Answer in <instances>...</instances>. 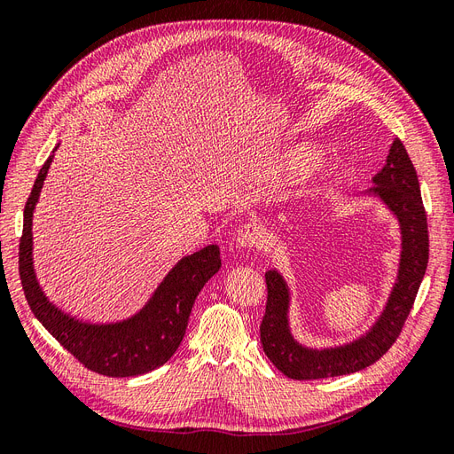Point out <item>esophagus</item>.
Listing matches in <instances>:
<instances>
[{"mask_svg": "<svg viewBox=\"0 0 454 454\" xmlns=\"http://www.w3.org/2000/svg\"><path fill=\"white\" fill-rule=\"evenodd\" d=\"M235 242H237L239 248L252 250V248H259L261 242H263V237H261V232L255 225H242L237 231Z\"/></svg>", "mask_w": 454, "mask_h": 454, "instance_id": "esophagus-1", "label": "esophagus"}]
</instances>
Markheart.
I'll return each mask as SVG.
<instances>
[{"label":"heart","mask_w":454,"mask_h":454,"mask_svg":"<svg viewBox=\"0 0 454 454\" xmlns=\"http://www.w3.org/2000/svg\"><path fill=\"white\" fill-rule=\"evenodd\" d=\"M322 157H324L322 145L303 142V144H297V145L287 149L278 162H280V168L284 172L299 174V172H305L310 167H314V164L318 162ZM332 176L335 177V180H340V177L345 176V168L337 164V167L332 168Z\"/></svg>","instance_id":"b5f03b06"}]
</instances>
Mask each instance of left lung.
<instances>
[{"label": "left lung", "mask_w": 454, "mask_h": 454, "mask_svg": "<svg viewBox=\"0 0 454 454\" xmlns=\"http://www.w3.org/2000/svg\"><path fill=\"white\" fill-rule=\"evenodd\" d=\"M364 197L377 199L400 225V263L387 305L365 333L333 347H309L299 342L290 325L292 290L278 269L265 272L267 309L261 322V345L267 358L286 377L295 380L350 375L375 364L394 345L413 309L417 292L428 267V222L420 197L417 170L407 149L394 140L387 164L375 174Z\"/></svg>", "instance_id": "left-lung-1"}]
</instances>
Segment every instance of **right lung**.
I'll return each instance as SVG.
<instances>
[{"label":"right lung","instance_id":"1","mask_svg":"<svg viewBox=\"0 0 454 454\" xmlns=\"http://www.w3.org/2000/svg\"><path fill=\"white\" fill-rule=\"evenodd\" d=\"M59 147V144H57ZM41 167L28 202L19 248V272L26 301L35 318L60 345L72 352L87 369L106 377H136L167 364L185 335L191 309L204 284L222 269L215 244L182 257L170 269L147 303L119 322L90 324L66 314L41 290L34 269V210L54 159Z\"/></svg>","mask_w":454,"mask_h":454}]
</instances>
